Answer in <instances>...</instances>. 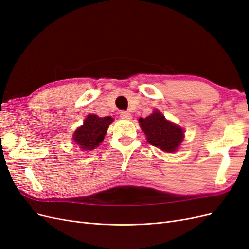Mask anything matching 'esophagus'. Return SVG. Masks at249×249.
<instances>
[{
  "label": "esophagus",
  "mask_w": 249,
  "mask_h": 249,
  "mask_svg": "<svg viewBox=\"0 0 249 249\" xmlns=\"http://www.w3.org/2000/svg\"><path fill=\"white\" fill-rule=\"evenodd\" d=\"M120 117L124 118V119H131L132 118L131 114L127 111H122V112H120Z\"/></svg>",
  "instance_id": "1"
}]
</instances>
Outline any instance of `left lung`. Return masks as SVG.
<instances>
[{
  "label": "left lung",
  "instance_id": "8db88e82",
  "mask_svg": "<svg viewBox=\"0 0 249 249\" xmlns=\"http://www.w3.org/2000/svg\"><path fill=\"white\" fill-rule=\"evenodd\" d=\"M139 124L146 135L147 142L164 152H176L183 141V129L166 120L159 111L146 118H139Z\"/></svg>",
  "mask_w": 249,
  "mask_h": 249
}]
</instances>
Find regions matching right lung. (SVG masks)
<instances>
[{"mask_svg":"<svg viewBox=\"0 0 249 249\" xmlns=\"http://www.w3.org/2000/svg\"><path fill=\"white\" fill-rule=\"evenodd\" d=\"M113 122V118L99 117L90 114L85 119L84 124L74 132L73 141L80 145V148L84 150H92L101 144L105 135Z\"/></svg>","mask_w":249,"mask_h":249,"instance_id":"1","label":"right lung"}]
</instances>
